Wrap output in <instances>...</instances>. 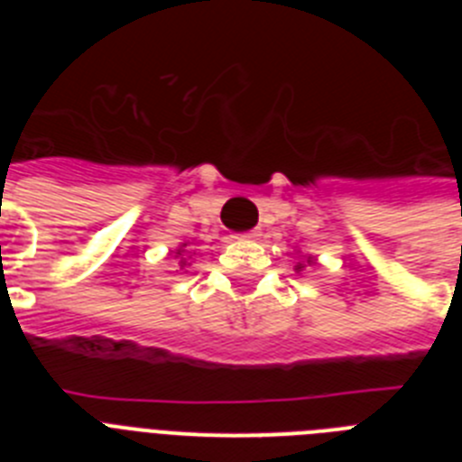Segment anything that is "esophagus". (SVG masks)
<instances>
[{
	"mask_svg": "<svg viewBox=\"0 0 462 462\" xmlns=\"http://www.w3.org/2000/svg\"><path fill=\"white\" fill-rule=\"evenodd\" d=\"M254 231H247V234H243V236H240V238H254Z\"/></svg>",
	"mask_w": 462,
	"mask_h": 462,
	"instance_id": "1",
	"label": "esophagus"
}]
</instances>
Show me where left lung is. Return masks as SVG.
Returning <instances> with one entry per match:
<instances>
[{
	"label": "left lung",
	"instance_id": "8db88e82",
	"mask_svg": "<svg viewBox=\"0 0 462 462\" xmlns=\"http://www.w3.org/2000/svg\"><path fill=\"white\" fill-rule=\"evenodd\" d=\"M308 263H310V266H312V263H314V256H305V259H303V261H298V266H296V271H303V268H305V266H308Z\"/></svg>",
	"mask_w": 462,
	"mask_h": 462
}]
</instances>
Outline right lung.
I'll use <instances>...</instances> for the list:
<instances>
[{"label":"right lung","instance_id":"add662e5","mask_svg":"<svg viewBox=\"0 0 462 462\" xmlns=\"http://www.w3.org/2000/svg\"><path fill=\"white\" fill-rule=\"evenodd\" d=\"M187 245L189 243H182L178 250H175V259H180V266L185 268L187 266V259H191V250H185Z\"/></svg>","mask_w":462,"mask_h":462}]
</instances>
